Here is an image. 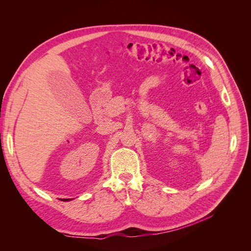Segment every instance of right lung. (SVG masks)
Returning a JSON list of instances; mask_svg holds the SVG:
<instances>
[{
	"label": "right lung",
	"instance_id": "1",
	"mask_svg": "<svg viewBox=\"0 0 251 251\" xmlns=\"http://www.w3.org/2000/svg\"><path fill=\"white\" fill-rule=\"evenodd\" d=\"M70 200H71V199H65V200H62V201H70Z\"/></svg>",
	"mask_w": 251,
	"mask_h": 251
}]
</instances>
